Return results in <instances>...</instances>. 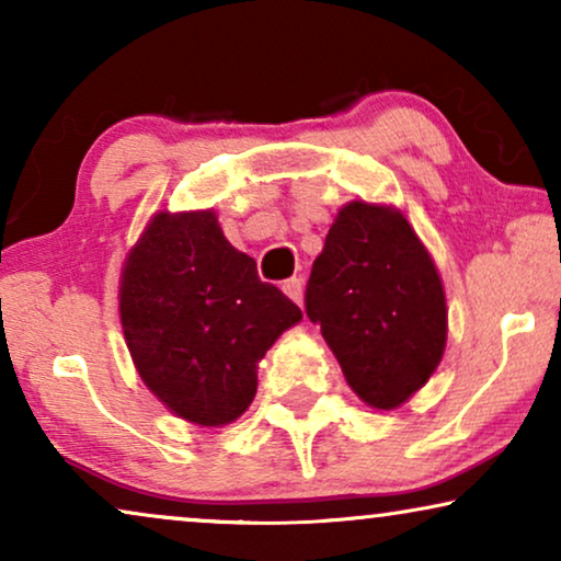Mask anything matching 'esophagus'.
<instances>
[{
    "label": "esophagus",
    "mask_w": 561,
    "mask_h": 561,
    "mask_svg": "<svg viewBox=\"0 0 561 561\" xmlns=\"http://www.w3.org/2000/svg\"><path fill=\"white\" fill-rule=\"evenodd\" d=\"M283 294H286L290 301H296V304H301V298H304V280L301 278H288V280H283Z\"/></svg>",
    "instance_id": "esophagus-1"
}]
</instances>
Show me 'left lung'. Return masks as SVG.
Here are the masks:
<instances>
[{"label":"left lung","mask_w":561,"mask_h":561,"mask_svg":"<svg viewBox=\"0 0 561 561\" xmlns=\"http://www.w3.org/2000/svg\"><path fill=\"white\" fill-rule=\"evenodd\" d=\"M306 317L321 327L350 388L375 409L409 401L447 342L434 260L401 211L365 202L336 214L306 283Z\"/></svg>","instance_id":"obj_1"}]
</instances>
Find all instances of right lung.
<instances>
[{"instance_id": "add662e5", "label": "right lung", "mask_w": 561, "mask_h": 561, "mask_svg": "<svg viewBox=\"0 0 561 561\" xmlns=\"http://www.w3.org/2000/svg\"><path fill=\"white\" fill-rule=\"evenodd\" d=\"M129 355L152 393L198 426L240 419L257 359L301 309L234 250L214 211H160L129 252L119 286Z\"/></svg>"}]
</instances>
